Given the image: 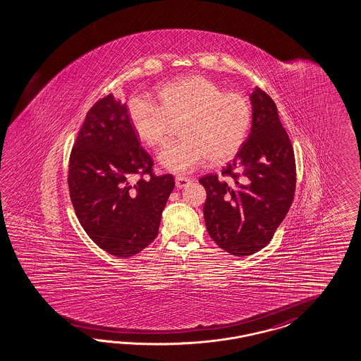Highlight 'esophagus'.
Listing matches in <instances>:
<instances>
[{
	"mask_svg": "<svg viewBox=\"0 0 361 361\" xmlns=\"http://www.w3.org/2000/svg\"><path fill=\"white\" fill-rule=\"evenodd\" d=\"M176 188H178V189H183L184 186L188 185L189 183H190V178H188V177H183V176H177L175 178Z\"/></svg>",
	"mask_w": 361,
	"mask_h": 361,
	"instance_id": "1",
	"label": "esophagus"
}]
</instances>
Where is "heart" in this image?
<instances>
[{
    "mask_svg": "<svg viewBox=\"0 0 361 361\" xmlns=\"http://www.w3.org/2000/svg\"><path fill=\"white\" fill-rule=\"evenodd\" d=\"M128 118L137 140L148 148L164 146L172 126L181 137L159 155V163L185 173L204 160L221 164L233 159L247 140L254 121L248 98L224 93L209 78L188 76L156 90L155 105L142 98L128 104Z\"/></svg>",
    "mask_w": 361,
    "mask_h": 361,
    "instance_id": "b5f03b06",
    "label": "heart"
}]
</instances>
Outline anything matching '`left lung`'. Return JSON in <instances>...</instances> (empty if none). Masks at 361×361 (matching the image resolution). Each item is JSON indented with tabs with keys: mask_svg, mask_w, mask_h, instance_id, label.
Masks as SVG:
<instances>
[{
	"mask_svg": "<svg viewBox=\"0 0 361 361\" xmlns=\"http://www.w3.org/2000/svg\"><path fill=\"white\" fill-rule=\"evenodd\" d=\"M254 121L250 135L222 175H206V228L222 250L248 256L271 242L292 205L295 161L276 104L262 89L250 94Z\"/></svg>",
	"mask_w": 361,
	"mask_h": 361,
	"instance_id": "1",
	"label": "left lung"
}]
</instances>
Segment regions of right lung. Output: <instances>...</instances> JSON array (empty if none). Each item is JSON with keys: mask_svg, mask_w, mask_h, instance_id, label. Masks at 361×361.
<instances>
[{"mask_svg": "<svg viewBox=\"0 0 361 361\" xmlns=\"http://www.w3.org/2000/svg\"><path fill=\"white\" fill-rule=\"evenodd\" d=\"M128 109L109 94L89 110L69 159L72 205L89 238L107 254L131 257L155 240L175 188L172 175H152ZM149 174L134 186V174Z\"/></svg>", "mask_w": 361, "mask_h": 361, "instance_id": "1", "label": "right lung"}]
</instances>
